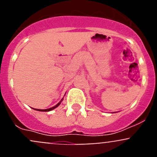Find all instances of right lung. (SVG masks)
<instances>
[{
  "mask_svg": "<svg viewBox=\"0 0 157 157\" xmlns=\"http://www.w3.org/2000/svg\"><path fill=\"white\" fill-rule=\"evenodd\" d=\"M62 100H63V99H61V101H60L59 102H58V104H57L56 105H55V106H53V107H52V108H50V109H34L35 110H37V111H40V112H49V111H52V110H53V109H55V108H57V107L58 106V105H60V104H61V102H62Z\"/></svg>",
  "mask_w": 157,
  "mask_h": 157,
  "instance_id": "1",
  "label": "right lung"
}]
</instances>
